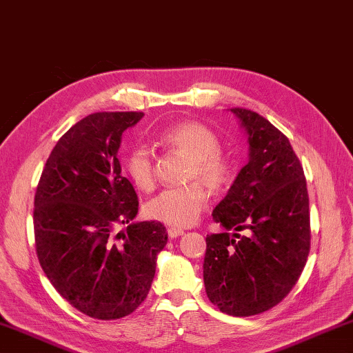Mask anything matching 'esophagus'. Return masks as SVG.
I'll list each match as a JSON object with an SVG mask.
<instances>
[{
  "label": "esophagus",
  "instance_id": "obj_1",
  "mask_svg": "<svg viewBox=\"0 0 353 353\" xmlns=\"http://www.w3.org/2000/svg\"><path fill=\"white\" fill-rule=\"evenodd\" d=\"M183 235V230L179 229V227H168V236L170 238H177Z\"/></svg>",
  "mask_w": 353,
  "mask_h": 353
}]
</instances>
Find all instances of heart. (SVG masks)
I'll return each mask as SVG.
<instances>
[{
  "label": "heart",
  "instance_id": "obj_1",
  "mask_svg": "<svg viewBox=\"0 0 353 353\" xmlns=\"http://www.w3.org/2000/svg\"><path fill=\"white\" fill-rule=\"evenodd\" d=\"M165 146L190 157L187 181H201L208 188L221 191L234 181V165L219 152V140L212 129L196 121L172 124L160 132ZM124 170L139 190L154 188V160L146 145H137L124 157ZM207 191L200 182L166 188L145 204V214L166 225L194 224L207 205Z\"/></svg>",
  "mask_w": 353,
  "mask_h": 353
}]
</instances>
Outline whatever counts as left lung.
<instances>
[{"instance_id":"obj_1","label":"left lung","mask_w":353,"mask_h":353,"mask_svg":"<svg viewBox=\"0 0 353 353\" xmlns=\"http://www.w3.org/2000/svg\"><path fill=\"white\" fill-rule=\"evenodd\" d=\"M230 112L248 135L249 162L212 213L225 232L205 238L204 285L223 313L254 316L276 307L303 271L308 191L290 140L259 113Z\"/></svg>"}]
</instances>
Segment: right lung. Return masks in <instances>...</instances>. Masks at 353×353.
Masks as SVG:
<instances>
[{
	"instance_id": "1",
	"label": "right lung",
	"mask_w": 353,
	"mask_h": 353,
	"mask_svg": "<svg viewBox=\"0 0 353 353\" xmlns=\"http://www.w3.org/2000/svg\"><path fill=\"white\" fill-rule=\"evenodd\" d=\"M143 112L92 113L65 132L34 199L35 250L59 294L94 319H119L145 301L168 234L134 223L139 198L121 176V135ZM127 225V230L116 229Z\"/></svg>"
}]
</instances>
